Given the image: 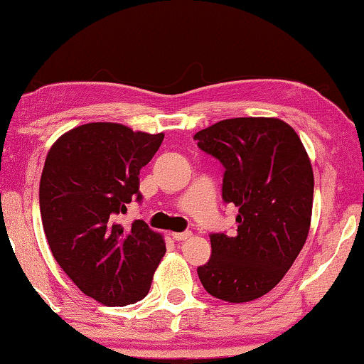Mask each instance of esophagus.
Segmentation results:
<instances>
[{
    "label": "esophagus",
    "mask_w": 364,
    "mask_h": 364,
    "mask_svg": "<svg viewBox=\"0 0 364 364\" xmlns=\"http://www.w3.org/2000/svg\"><path fill=\"white\" fill-rule=\"evenodd\" d=\"M192 236L191 231H183V233H172V238L176 241H186Z\"/></svg>",
    "instance_id": "1"
}]
</instances>
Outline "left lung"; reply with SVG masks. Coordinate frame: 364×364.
<instances>
[{"label": "left lung", "mask_w": 364, "mask_h": 364, "mask_svg": "<svg viewBox=\"0 0 364 364\" xmlns=\"http://www.w3.org/2000/svg\"><path fill=\"white\" fill-rule=\"evenodd\" d=\"M223 164L225 202L238 207L233 236L210 235L212 257L197 272L210 296L259 299L281 282L307 241L314 171L299 134L279 118H231L193 136Z\"/></svg>", "instance_id": "left-lung-1"}]
</instances>
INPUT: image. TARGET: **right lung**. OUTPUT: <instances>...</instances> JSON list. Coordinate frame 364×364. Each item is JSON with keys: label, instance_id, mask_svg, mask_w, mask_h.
I'll list each match as a JSON object with an SVG mask.
<instances>
[{"label": "right lung", "instance_id": "1", "mask_svg": "<svg viewBox=\"0 0 364 364\" xmlns=\"http://www.w3.org/2000/svg\"><path fill=\"white\" fill-rule=\"evenodd\" d=\"M162 139L119 123H87L47 152L39 186L47 243L70 281L108 307L144 299L166 255L164 236L143 220L117 223L131 200H141L139 171Z\"/></svg>", "mask_w": 364, "mask_h": 364}]
</instances>
